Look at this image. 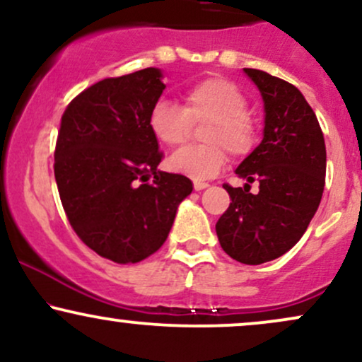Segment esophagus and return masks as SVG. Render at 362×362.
I'll return each instance as SVG.
<instances>
[{
    "label": "esophagus",
    "mask_w": 362,
    "mask_h": 362,
    "mask_svg": "<svg viewBox=\"0 0 362 362\" xmlns=\"http://www.w3.org/2000/svg\"><path fill=\"white\" fill-rule=\"evenodd\" d=\"M207 187H209L207 182H199V180L194 182V189L195 190H204V189H207Z\"/></svg>",
    "instance_id": "34e87169"
}]
</instances>
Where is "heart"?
<instances>
[{
	"mask_svg": "<svg viewBox=\"0 0 362 362\" xmlns=\"http://www.w3.org/2000/svg\"><path fill=\"white\" fill-rule=\"evenodd\" d=\"M247 110V97L233 81L211 76L184 91L182 107L168 100L153 103L148 127L158 143L173 148L189 139L192 126L207 122L201 132L204 144L185 146L168 158L170 170L201 182L221 172L226 149L243 158L255 148L257 126Z\"/></svg>",
	"mask_w": 362,
	"mask_h": 362,
	"instance_id": "heart-1",
	"label": "heart"
}]
</instances>
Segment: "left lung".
<instances>
[{
    "label": "left lung",
    "mask_w": 362,
    "mask_h": 362,
    "mask_svg": "<svg viewBox=\"0 0 362 362\" xmlns=\"http://www.w3.org/2000/svg\"><path fill=\"white\" fill-rule=\"evenodd\" d=\"M245 73L264 98V139L236 168L248 184L223 185L231 202L216 233L231 259L259 265L284 255L308 228L325 187L327 149L317 115L296 86L260 69ZM253 181L257 194L250 192Z\"/></svg>",
    "instance_id": "obj_1"
}]
</instances>
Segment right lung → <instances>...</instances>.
I'll use <instances>...</instances> for the list:
<instances>
[{"instance_id":"add662e5","label":"right lung","mask_w":362,"mask_h":362,"mask_svg":"<svg viewBox=\"0 0 362 362\" xmlns=\"http://www.w3.org/2000/svg\"><path fill=\"white\" fill-rule=\"evenodd\" d=\"M163 90L156 68L105 78L61 117L54 177L66 218L86 247L117 264L153 255L192 192L187 177L158 170L163 151L148 114Z\"/></svg>"}]
</instances>
